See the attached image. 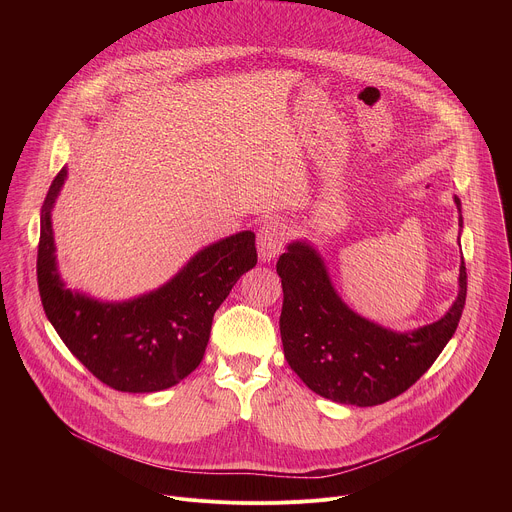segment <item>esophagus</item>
Instances as JSON below:
<instances>
[{
  "label": "esophagus",
  "instance_id": "1",
  "mask_svg": "<svg viewBox=\"0 0 512 512\" xmlns=\"http://www.w3.org/2000/svg\"><path fill=\"white\" fill-rule=\"evenodd\" d=\"M285 227L279 221H267L257 231V251L261 261H273L285 245Z\"/></svg>",
  "mask_w": 512,
  "mask_h": 512
}]
</instances>
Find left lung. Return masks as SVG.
<instances>
[{
  "label": "left lung",
  "instance_id": "obj_1",
  "mask_svg": "<svg viewBox=\"0 0 512 512\" xmlns=\"http://www.w3.org/2000/svg\"><path fill=\"white\" fill-rule=\"evenodd\" d=\"M454 200L460 210V198ZM277 273L283 287L279 330L291 371L320 397L356 407L381 405L417 383L454 336L466 304L464 261L452 308L411 332L383 328L352 312L336 294L320 253L306 241L287 245Z\"/></svg>",
  "mask_w": 512,
  "mask_h": 512
}]
</instances>
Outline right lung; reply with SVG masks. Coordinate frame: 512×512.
Listing matches in <instances>:
<instances>
[{
  "mask_svg": "<svg viewBox=\"0 0 512 512\" xmlns=\"http://www.w3.org/2000/svg\"><path fill=\"white\" fill-rule=\"evenodd\" d=\"M66 180H52L40 212L38 289L46 318L85 367L123 393H156L188 377L204 356L212 316L237 279L257 265L243 231L198 251L168 283L127 302H99L64 287L56 267L52 206Z\"/></svg>",
  "mask_w": 512,
  "mask_h": 512,
  "instance_id": "right-lung-1",
  "label": "right lung"
}]
</instances>
